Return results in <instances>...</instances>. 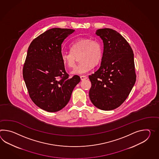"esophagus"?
<instances>
[{"instance_id": "34e87169", "label": "esophagus", "mask_w": 159, "mask_h": 159, "mask_svg": "<svg viewBox=\"0 0 159 159\" xmlns=\"http://www.w3.org/2000/svg\"><path fill=\"white\" fill-rule=\"evenodd\" d=\"M80 79H81V80H84L87 79V77L86 76H80Z\"/></svg>"}]
</instances>
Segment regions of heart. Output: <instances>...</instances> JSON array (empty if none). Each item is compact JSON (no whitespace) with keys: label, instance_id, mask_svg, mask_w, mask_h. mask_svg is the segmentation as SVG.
Returning a JSON list of instances; mask_svg holds the SVG:
<instances>
[{"label":"heart","instance_id":"obj_1","mask_svg":"<svg viewBox=\"0 0 159 159\" xmlns=\"http://www.w3.org/2000/svg\"><path fill=\"white\" fill-rule=\"evenodd\" d=\"M71 51L61 53V60L65 67H75L79 57L80 63L72 71V74H85L92 69L93 66L98 65L102 60L103 47L97 39L80 38L75 40L70 46Z\"/></svg>","mask_w":159,"mask_h":159}]
</instances>
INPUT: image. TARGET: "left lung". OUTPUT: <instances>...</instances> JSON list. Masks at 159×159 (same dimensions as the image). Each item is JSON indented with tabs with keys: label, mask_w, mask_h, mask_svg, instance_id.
Listing matches in <instances>:
<instances>
[{
	"label": "left lung",
	"mask_w": 159,
	"mask_h": 159,
	"mask_svg": "<svg viewBox=\"0 0 159 159\" xmlns=\"http://www.w3.org/2000/svg\"><path fill=\"white\" fill-rule=\"evenodd\" d=\"M102 39L103 57L99 69L89 75V92L92 104L100 110L110 111L121 106L136 82L134 55L129 43L111 28L98 30Z\"/></svg>",
	"instance_id": "left-lung-1"
}]
</instances>
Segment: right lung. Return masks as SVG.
Wrapping results in <instances>:
<instances>
[{"instance_id": "1", "label": "right lung", "mask_w": 159, "mask_h": 159, "mask_svg": "<svg viewBox=\"0 0 159 159\" xmlns=\"http://www.w3.org/2000/svg\"><path fill=\"white\" fill-rule=\"evenodd\" d=\"M68 28L49 29L32 40L23 68V79L32 102L41 109L55 112L63 109L80 81L68 78L61 60V45L74 32Z\"/></svg>"}]
</instances>
